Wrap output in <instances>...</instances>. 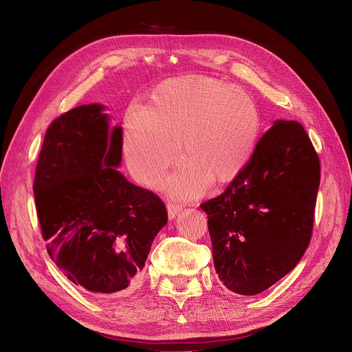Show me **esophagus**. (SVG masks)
Here are the masks:
<instances>
[{
	"mask_svg": "<svg viewBox=\"0 0 352 352\" xmlns=\"http://www.w3.org/2000/svg\"><path fill=\"white\" fill-rule=\"evenodd\" d=\"M182 205H179V204H172V202H168L167 204V214H168V219H175L180 212H182Z\"/></svg>",
	"mask_w": 352,
	"mask_h": 352,
	"instance_id": "esophagus-1",
	"label": "esophagus"
}]
</instances>
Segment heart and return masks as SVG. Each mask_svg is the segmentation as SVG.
Here are the masks:
<instances>
[{"label":"heart","instance_id":"1","mask_svg":"<svg viewBox=\"0 0 352 352\" xmlns=\"http://www.w3.org/2000/svg\"><path fill=\"white\" fill-rule=\"evenodd\" d=\"M261 116L241 88L208 76H180L154 91L151 105L124 117V151L131 173L154 185L180 151L185 160L164 182L177 198H195L210 184L240 173L256 150Z\"/></svg>","mask_w":352,"mask_h":352}]
</instances>
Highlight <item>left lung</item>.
Instances as JSON below:
<instances>
[{
    "instance_id": "left-lung-1",
    "label": "left lung",
    "mask_w": 352,
    "mask_h": 352,
    "mask_svg": "<svg viewBox=\"0 0 352 352\" xmlns=\"http://www.w3.org/2000/svg\"><path fill=\"white\" fill-rule=\"evenodd\" d=\"M319 182L302 124L274 121L225 192L201 205L225 287L252 296L294 269L311 243Z\"/></svg>"
}]
</instances>
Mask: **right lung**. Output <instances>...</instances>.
I'll return each instance as SVG.
<instances>
[{"label":"right lung","instance_id":"right-lung-1","mask_svg":"<svg viewBox=\"0 0 352 352\" xmlns=\"http://www.w3.org/2000/svg\"><path fill=\"white\" fill-rule=\"evenodd\" d=\"M104 109L80 105L49 125L33 192L50 258L76 286L114 294L137 286L167 212L117 170L122 129Z\"/></svg>","mask_w":352,"mask_h":352}]
</instances>
